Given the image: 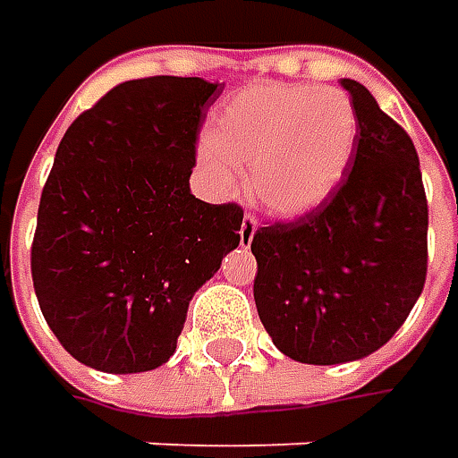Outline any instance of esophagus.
I'll list each match as a JSON object with an SVG mask.
<instances>
[{"mask_svg":"<svg viewBox=\"0 0 458 458\" xmlns=\"http://www.w3.org/2000/svg\"><path fill=\"white\" fill-rule=\"evenodd\" d=\"M257 232V216L255 214H244V219H242V229H239V239H242V244H250L252 237H255Z\"/></svg>","mask_w":458,"mask_h":458,"instance_id":"esophagus-1","label":"esophagus"}]
</instances>
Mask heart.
<instances>
[{
  "mask_svg": "<svg viewBox=\"0 0 458 458\" xmlns=\"http://www.w3.org/2000/svg\"><path fill=\"white\" fill-rule=\"evenodd\" d=\"M360 137V116L342 89L259 83L232 97L201 145L203 167L232 185L250 167V193L275 216H303L334 193Z\"/></svg>",
  "mask_w": 458,
  "mask_h": 458,
  "instance_id": "b5f03b06",
  "label": "heart"
}]
</instances>
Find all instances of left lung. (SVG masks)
I'll return each instance as SVG.
<instances>
[{"label": "left lung", "mask_w": 458, "mask_h": 458, "mask_svg": "<svg viewBox=\"0 0 458 458\" xmlns=\"http://www.w3.org/2000/svg\"><path fill=\"white\" fill-rule=\"evenodd\" d=\"M342 86L360 116L342 183L313 211L252 237L259 321L303 364L377 352L405 324L428 273V201L413 140L361 83Z\"/></svg>", "instance_id": "1"}]
</instances>
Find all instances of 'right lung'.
<instances>
[{
	"label": "right lung",
	"mask_w": 458,
	"mask_h": 458,
	"mask_svg": "<svg viewBox=\"0 0 458 458\" xmlns=\"http://www.w3.org/2000/svg\"><path fill=\"white\" fill-rule=\"evenodd\" d=\"M224 83L124 81L63 134L38 208L32 285L63 349L112 375L165 364L193 293L239 244L244 211L191 193Z\"/></svg>",
	"instance_id": "1"
}]
</instances>
